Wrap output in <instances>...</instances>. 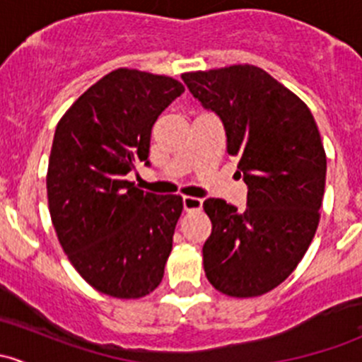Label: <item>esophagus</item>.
<instances>
[{"instance_id":"obj_1","label":"esophagus","mask_w":362,"mask_h":362,"mask_svg":"<svg viewBox=\"0 0 362 362\" xmlns=\"http://www.w3.org/2000/svg\"><path fill=\"white\" fill-rule=\"evenodd\" d=\"M182 203H184V210L191 211V210H199V208L203 206V202L199 198H194V196H184V199H182Z\"/></svg>"}]
</instances>
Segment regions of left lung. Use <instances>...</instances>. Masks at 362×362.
Listing matches in <instances>:
<instances>
[{
    "mask_svg": "<svg viewBox=\"0 0 362 362\" xmlns=\"http://www.w3.org/2000/svg\"><path fill=\"white\" fill-rule=\"evenodd\" d=\"M189 90L221 117L228 152L249 187L247 208L203 203L211 235L206 279L222 294L255 298L284 282L308 250L320 221L326 151L312 112L254 64L182 73Z\"/></svg>",
    "mask_w": 362,
    "mask_h": 362,
    "instance_id": "obj_1",
    "label": "left lung"
}]
</instances>
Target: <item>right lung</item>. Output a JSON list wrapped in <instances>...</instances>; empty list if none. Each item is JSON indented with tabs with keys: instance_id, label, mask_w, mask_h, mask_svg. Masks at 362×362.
Masks as SVG:
<instances>
[{
	"instance_id": "1",
	"label": "right lung",
	"mask_w": 362,
	"mask_h": 362,
	"mask_svg": "<svg viewBox=\"0 0 362 362\" xmlns=\"http://www.w3.org/2000/svg\"><path fill=\"white\" fill-rule=\"evenodd\" d=\"M184 86L166 75L119 68L90 86L57 122L47 199L73 268L100 293L151 294L163 280L182 196L152 194L126 180L148 164L152 126Z\"/></svg>"
}]
</instances>
